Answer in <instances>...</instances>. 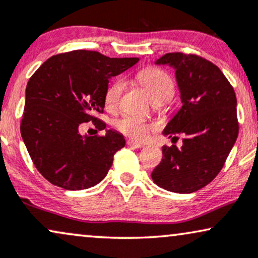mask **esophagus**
Returning a JSON list of instances; mask_svg holds the SVG:
<instances>
[{"label": "esophagus", "mask_w": 258, "mask_h": 258, "mask_svg": "<svg viewBox=\"0 0 258 258\" xmlns=\"http://www.w3.org/2000/svg\"><path fill=\"white\" fill-rule=\"evenodd\" d=\"M126 144L128 145V146H132V148H136V149H142V148H144V145H143V144H140V143L135 142V140H131V139L127 140Z\"/></svg>", "instance_id": "esophagus-1"}]
</instances>
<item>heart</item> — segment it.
Instances as JSON below:
<instances>
[{"label": "heart", "mask_w": 258, "mask_h": 258, "mask_svg": "<svg viewBox=\"0 0 258 258\" xmlns=\"http://www.w3.org/2000/svg\"><path fill=\"white\" fill-rule=\"evenodd\" d=\"M138 82L145 88L153 102L164 103L172 99L175 94V82L167 71L159 68H146L137 74ZM125 89V82L122 80H115L107 87L103 95V103L108 110H115L119 107L120 99ZM116 131L123 136L138 140H145L155 125L145 120L132 115H125L114 121Z\"/></svg>", "instance_id": "heart-1"}]
</instances>
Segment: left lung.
I'll return each mask as SVG.
<instances>
[{"mask_svg":"<svg viewBox=\"0 0 258 258\" xmlns=\"http://www.w3.org/2000/svg\"><path fill=\"white\" fill-rule=\"evenodd\" d=\"M156 64L176 69L183 106L163 135L172 142L181 136L183 144L163 146V159L151 177L169 191L193 193L217 177L236 143V94L219 68L198 54L171 52Z\"/></svg>","mask_w":258,"mask_h":258,"instance_id":"left-lung-1","label":"left lung"}]
</instances>
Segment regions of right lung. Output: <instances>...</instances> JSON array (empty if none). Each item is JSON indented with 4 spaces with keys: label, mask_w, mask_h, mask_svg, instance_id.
Returning <instances> with one entry per match:
<instances>
[{
    "label": "right lung",
    "mask_w": 258,
    "mask_h": 258,
    "mask_svg": "<svg viewBox=\"0 0 258 258\" xmlns=\"http://www.w3.org/2000/svg\"><path fill=\"white\" fill-rule=\"evenodd\" d=\"M138 60L75 50L48 58L32 75L20 131L35 168L48 182L81 190L106 177L125 139L112 130L83 137L78 128L89 121L99 131L106 128L96 114L103 113L109 80Z\"/></svg>",
    "instance_id": "add662e5"
}]
</instances>
